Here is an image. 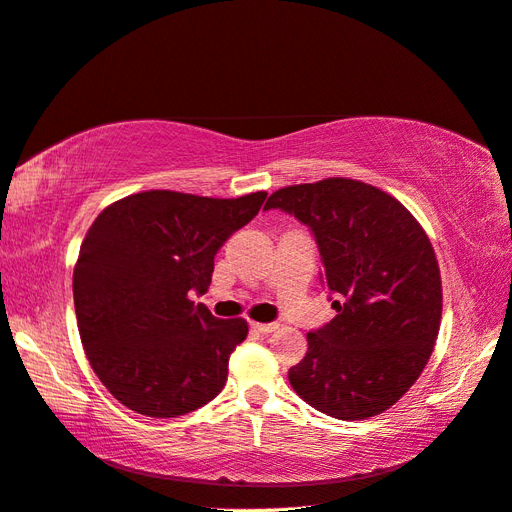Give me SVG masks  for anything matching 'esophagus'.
Returning a JSON list of instances; mask_svg holds the SVG:
<instances>
[{
    "label": "esophagus",
    "mask_w": 512,
    "mask_h": 512,
    "mask_svg": "<svg viewBox=\"0 0 512 512\" xmlns=\"http://www.w3.org/2000/svg\"><path fill=\"white\" fill-rule=\"evenodd\" d=\"M251 329L261 333V335H268V333H274L279 329V324H264V322H251Z\"/></svg>",
    "instance_id": "obj_1"
}]
</instances>
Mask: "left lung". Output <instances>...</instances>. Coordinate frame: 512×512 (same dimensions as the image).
Instances as JSON below:
<instances>
[{
	"instance_id": "obj_1",
	"label": "left lung",
	"mask_w": 512,
	"mask_h": 512,
	"mask_svg": "<svg viewBox=\"0 0 512 512\" xmlns=\"http://www.w3.org/2000/svg\"><path fill=\"white\" fill-rule=\"evenodd\" d=\"M316 235L337 316L307 333L287 378L313 409L355 422L387 411L424 372L441 324V274L426 231L391 194L329 177L270 194Z\"/></svg>"
}]
</instances>
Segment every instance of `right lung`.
I'll return each mask as SVG.
<instances>
[{
	"instance_id": "1",
	"label": "right lung",
	"mask_w": 512,
	"mask_h": 512,
	"mask_svg": "<svg viewBox=\"0 0 512 512\" xmlns=\"http://www.w3.org/2000/svg\"><path fill=\"white\" fill-rule=\"evenodd\" d=\"M264 201L266 192L149 190L108 205L90 225L73 270L77 329L90 368L127 409L186 415L225 387L248 324L218 320L190 296L207 292L218 248Z\"/></svg>"
}]
</instances>
